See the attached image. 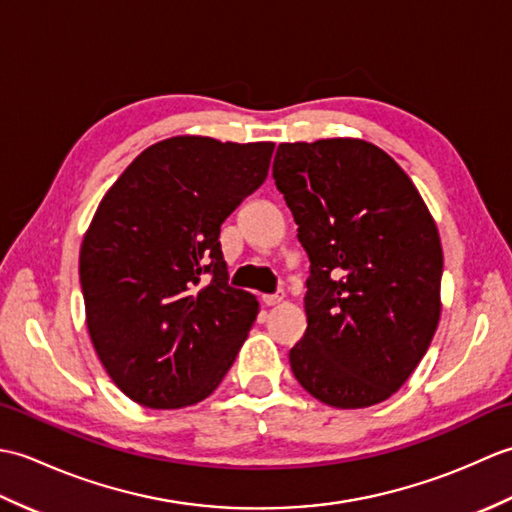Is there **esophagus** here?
Returning a JSON list of instances; mask_svg holds the SVG:
<instances>
[{
  "mask_svg": "<svg viewBox=\"0 0 512 512\" xmlns=\"http://www.w3.org/2000/svg\"><path fill=\"white\" fill-rule=\"evenodd\" d=\"M286 295H284V290H277L275 295H264L262 297V301H264V306H277V303H281V299H284Z\"/></svg>",
  "mask_w": 512,
  "mask_h": 512,
  "instance_id": "esophagus-1",
  "label": "esophagus"
}]
</instances>
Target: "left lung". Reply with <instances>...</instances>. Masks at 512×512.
Here are the masks:
<instances>
[{
  "label": "left lung",
  "instance_id": "1",
  "mask_svg": "<svg viewBox=\"0 0 512 512\" xmlns=\"http://www.w3.org/2000/svg\"><path fill=\"white\" fill-rule=\"evenodd\" d=\"M273 178L310 259L292 374L330 407L387 400L440 321L436 222L396 160L365 140L279 145Z\"/></svg>",
  "mask_w": 512,
  "mask_h": 512
}]
</instances>
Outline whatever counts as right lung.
Wrapping results in <instances>:
<instances>
[{"mask_svg": "<svg viewBox=\"0 0 512 512\" xmlns=\"http://www.w3.org/2000/svg\"><path fill=\"white\" fill-rule=\"evenodd\" d=\"M273 143L176 136L105 193L79 275L90 339L125 396L180 409L211 396L259 303L228 286L220 226L268 176Z\"/></svg>", "mask_w": 512, "mask_h": 512, "instance_id": "obj_1", "label": "right lung"}]
</instances>
